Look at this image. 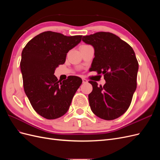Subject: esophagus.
<instances>
[{"label": "esophagus", "mask_w": 160, "mask_h": 160, "mask_svg": "<svg viewBox=\"0 0 160 160\" xmlns=\"http://www.w3.org/2000/svg\"><path fill=\"white\" fill-rule=\"evenodd\" d=\"M82 81H83V83H87L88 82V81L87 80V79H85V78H83L82 79Z\"/></svg>", "instance_id": "34e87169"}]
</instances>
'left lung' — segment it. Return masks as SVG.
Masks as SVG:
<instances>
[{
	"mask_svg": "<svg viewBox=\"0 0 160 160\" xmlns=\"http://www.w3.org/2000/svg\"><path fill=\"white\" fill-rule=\"evenodd\" d=\"M82 40L95 50L91 71L103 74L106 82L103 87H98L97 82L89 81L93 86L89 94L91 109L101 119H117L128 109L137 88L139 65L134 51L109 32L84 36Z\"/></svg>",
	"mask_w": 160,
	"mask_h": 160,
	"instance_id": "left-lung-1",
	"label": "left lung"
}]
</instances>
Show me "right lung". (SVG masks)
<instances>
[{
  "instance_id": "1",
  "label": "right lung",
  "mask_w": 160,
  "mask_h": 160,
  "mask_svg": "<svg viewBox=\"0 0 160 160\" xmlns=\"http://www.w3.org/2000/svg\"><path fill=\"white\" fill-rule=\"evenodd\" d=\"M81 37L45 31L28 41L22 51L20 66L24 90L34 110L47 119H57L67 112L82 83L79 77L69 76L60 82L54 75Z\"/></svg>"
}]
</instances>
